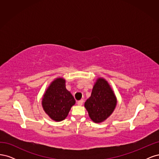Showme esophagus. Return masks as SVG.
I'll return each mask as SVG.
<instances>
[{
  "label": "esophagus",
  "mask_w": 159,
  "mask_h": 159,
  "mask_svg": "<svg viewBox=\"0 0 159 159\" xmlns=\"http://www.w3.org/2000/svg\"><path fill=\"white\" fill-rule=\"evenodd\" d=\"M83 103H84V99H81V100H80L78 102V105H82Z\"/></svg>",
  "instance_id": "obj_1"
}]
</instances>
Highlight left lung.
Segmentation results:
<instances>
[{
	"label": "left lung",
	"instance_id": "1",
	"mask_svg": "<svg viewBox=\"0 0 159 159\" xmlns=\"http://www.w3.org/2000/svg\"><path fill=\"white\" fill-rule=\"evenodd\" d=\"M116 103V98L107 81L99 78L93 86L91 96L85 102V107L91 120L95 123H100L110 116Z\"/></svg>",
	"mask_w": 159,
	"mask_h": 159
}]
</instances>
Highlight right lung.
<instances>
[{"mask_svg":"<svg viewBox=\"0 0 159 159\" xmlns=\"http://www.w3.org/2000/svg\"><path fill=\"white\" fill-rule=\"evenodd\" d=\"M66 81L56 79L46 90L42 99V107L49 117L61 121L68 116L72 105L75 103L73 95L66 88Z\"/></svg>","mask_w":159,"mask_h":159,"instance_id":"right-lung-1","label":"right lung"}]
</instances>
